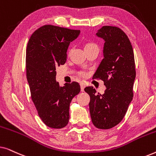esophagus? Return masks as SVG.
Instances as JSON below:
<instances>
[{
	"label": "esophagus",
	"instance_id": "esophagus-1",
	"mask_svg": "<svg viewBox=\"0 0 156 156\" xmlns=\"http://www.w3.org/2000/svg\"><path fill=\"white\" fill-rule=\"evenodd\" d=\"M80 87H81V91H84V88H85V85L84 84H80Z\"/></svg>",
	"mask_w": 156,
	"mask_h": 156
}]
</instances>
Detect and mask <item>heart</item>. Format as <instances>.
<instances>
[{
	"instance_id": "1",
	"label": "heart",
	"mask_w": 156,
	"mask_h": 156,
	"mask_svg": "<svg viewBox=\"0 0 156 156\" xmlns=\"http://www.w3.org/2000/svg\"><path fill=\"white\" fill-rule=\"evenodd\" d=\"M94 46H97L95 44H94V43H88V44H87L86 45H85V48H91V47H94ZM82 74L83 75H84V73H82Z\"/></svg>"
}]
</instances>
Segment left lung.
<instances>
[{
    "instance_id": "8db88e82",
    "label": "left lung",
    "mask_w": 156,
    "mask_h": 156,
    "mask_svg": "<svg viewBox=\"0 0 156 156\" xmlns=\"http://www.w3.org/2000/svg\"><path fill=\"white\" fill-rule=\"evenodd\" d=\"M96 35L104 41V59L93 78L103 80L106 89L104 94H97L93 87L84 91L90 97L93 124L98 129H109L121 122L133 99L135 60L131 42L120 28L103 26Z\"/></svg>"
}]
</instances>
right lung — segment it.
<instances>
[{
    "label": "right lung",
    "mask_w": 156,
    "mask_h": 156,
    "mask_svg": "<svg viewBox=\"0 0 156 156\" xmlns=\"http://www.w3.org/2000/svg\"><path fill=\"white\" fill-rule=\"evenodd\" d=\"M80 30L46 25L34 32L26 50V76L31 98L40 119L52 129L66 126L69 105L80 91L76 82L60 87L56 81V68L67 60L70 42Z\"/></svg>",
    "instance_id": "1"
}]
</instances>
